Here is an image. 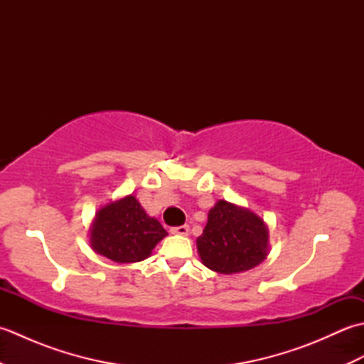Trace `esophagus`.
Segmentation results:
<instances>
[{"label":"esophagus","instance_id":"34e87169","mask_svg":"<svg viewBox=\"0 0 364 364\" xmlns=\"http://www.w3.org/2000/svg\"><path fill=\"white\" fill-rule=\"evenodd\" d=\"M170 233H172V235H181V236H186V235L189 233V225L172 227V228H170Z\"/></svg>","mask_w":364,"mask_h":364}]
</instances>
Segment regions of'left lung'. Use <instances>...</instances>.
Listing matches in <instances>:
<instances>
[{
	"mask_svg": "<svg viewBox=\"0 0 364 364\" xmlns=\"http://www.w3.org/2000/svg\"><path fill=\"white\" fill-rule=\"evenodd\" d=\"M202 262L219 274L253 269L269 253V230L258 214L219 200L208 214L203 233L197 237Z\"/></svg>",
	"mask_w": 364,
	"mask_h": 364,
	"instance_id": "left-lung-1",
	"label": "left lung"
}]
</instances>
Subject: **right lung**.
I'll list each match as a JSON object with an SVG mask.
<instances>
[{
  "mask_svg": "<svg viewBox=\"0 0 364 364\" xmlns=\"http://www.w3.org/2000/svg\"><path fill=\"white\" fill-rule=\"evenodd\" d=\"M167 236L158 219L150 218L134 196H127L100 208L90 227V247L115 262L149 258Z\"/></svg>",
  "mask_w": 364,
  "mask_h": 364,
  "instance_id": "1",
  "label": "right lung"
}]
</instances>
